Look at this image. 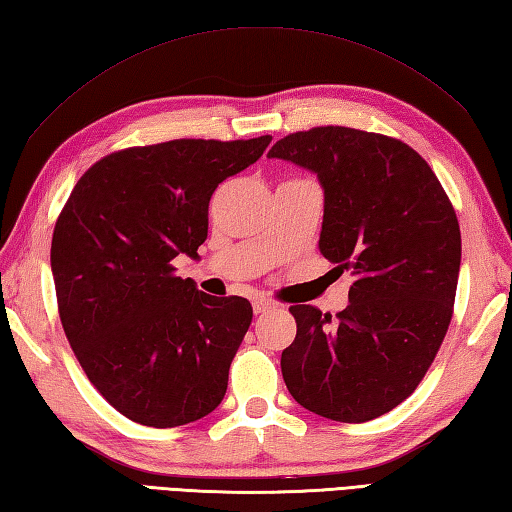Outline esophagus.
Masks as SVG:
<instances>
[{"instance_id":"esophagus-1","label":"esophagus","mask_w":512,"mask_h":512,"mask_svg":"<svg viewBox=\"0 0 512 512\" xmlns=\"http://www.w3.org/2000/svg\"><path fill=\"white\" fill-rule=\"evenodd\" d=\"M274 307H276V303L269 301V298H256V301H254V312L256 314H265L269 310H274Z\"/></svg>"}]
</instances>
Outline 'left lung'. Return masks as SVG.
Wrapping results in <instances>:
<instances>
[{
    "mask_svg": "<svg viewBox=\"0 0 512 512\" xmlns=\"http://www.w3.org/2000/svg\"><path fill=\"white\" fill-rule=\"evenodd\" d=\"M314 171L325 191L321 254L350 269V305H292L296 339L281 370L305 410L372 421L417 390L448 332L461 263L455 207L406 142L350 127H314L267 153Z\"/></svg>",
    "mask_w": 512,
    "mask_h": 512,
    "instance_id": "8db88e82",
    "label": "left lung"
}]
</instances>
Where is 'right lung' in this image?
I'll return each instance as SVG.
<instances>
[{
	"label": "right lung",
	"mask_w": 512,
	"mask_h": 512,
	"mask_svg": "<svg viewBox=\"0 0 512 512\" xmlns=\"http://www.w3.org/2000/svg\"><path fill=\"white\" fill-rule=\"evenodd\" d=\"M269 142L182 138L113 151L82 173L57 216L51 267L64 334L127 419L176 428L223 401L252 305L198 292L173 258L198 256L211 194Z\"/></svg>",
	"instance_id": "right-lung-1"
}]
</instances>
